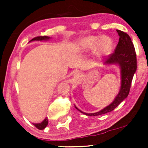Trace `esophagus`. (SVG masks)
<instances>
[{
	"label": "esophagus",
	"mask_w": 148,
	"mask_h": 148,
	"mask_svg": "<svg viewBox=\"0 0 148 148\" xmlns=\"http://www.w3.org/2000/svg\"><path fill=\"white\" fill-rule=\"evenodd\" d=\"M74 76H76L77 77H82V74L81 73H76V74H74Z\"/></svg>",
	"instance_id": "obj_1"
}]
</instances>
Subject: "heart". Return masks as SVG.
<instances>
[{
	"label": "heart",
	"instance_id": "obj_1",
	"mask_svg": "<svg viewBox=\"0 0 148 148\" xmlns=\"http://www.w3.org/2000/svg\"><path fill=\"white\" fill-rule=\"evenodd\" d=\"M113 42L108 36H88L80 40L77 44L79 51L82 53H88L95 49L96 54L99 56H106L111 52Z\"/></svg>",
	"mask_w": 148,
	"mask_h": 148
}]
</instances>
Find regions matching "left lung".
<instances>
[{
  "label": "left lung",
  "instance_id": "left-lung-1",
  "mask_svg": "<svg viewBox=\"0 0 148 148\" xmlns=\"http://www.w3.org/2000/svg\"><path fill=\"white\" fill-rule=\"evenodd\" d=\"M117 31L120 36L119 42L116 46L114 53L109 55L104 64H117L120 66L121 69V79H122L120 90L115 99L110 105L97 112L89 113V114L83 112L75 106L76 109L86 115L97 116L112 112L125 98H127L129 95L132 78L137 70L136 53L132 40L129 35L120 30H117Z\"/></svg>",
  "mask_w": 148,
  "mask_h": 148
}]
</instances>
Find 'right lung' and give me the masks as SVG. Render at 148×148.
<instances>
[{
  "mask_svg": "<svg viewBox=\"0 0 148 148\" xmlns=\"http://www.w3.org/2000/svg\"><path fill=\"white\" fill-rule=\"evenodd\" d=\"M49 38H50V37L46 36H37V37H35V38H34L33 39H31V41H46V40H49ZM48 122H49V121H48L47 117H46L45 120L43 121L42 122H41V123H37V124L33 123V124H34V125L37 128V129L44 130V128H45L47 126Z\"/></svg>",
  "mask_w": 148,
  "mask_h": 148,
  "instance_id": "1",
  "label": "right lung"
}]
</instances>
